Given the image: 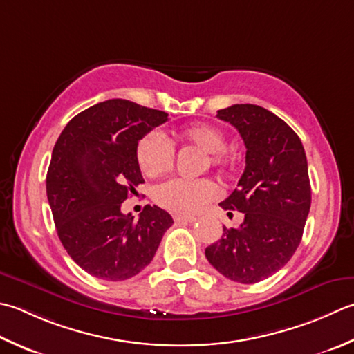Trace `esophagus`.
<instances>
[{"label":"esophagus","instance_id":"1","mask_svg":"<svg viewBox=\"0 0 354 354\" xmlns=\"http://www.w3.org/2000/svg\"><path fill=\"white\" fill-rule=\"evenodd\" d=\"M173 221L178 224H189V223H195L196 218L195 216H185V214H175L173 216Z\"/></svg>","mask_w":354,"mask_h":354}]
</instances>
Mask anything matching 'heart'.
Segmentation results:
<instances>
[{
    "label": "heart",
    "instance_id": "1",
    "mask_svg": "<svg viewBox=\"0 0 354 354\" xmlns=\"http://www.w3.org/2000/svg\"><path fill=\"white\" fill-rule=\"evenodd\" d=\"M178 136L207 151V159L210 164H225L227 158L223 151L225 149V136L219 129L207 124H196L183 129ZM173 156H175V149L162 131L150 130L138 141L136 161L144 175H161L171 165ZM216 184L207 178H170L158 184L153 190V199L158 205L179 214L198 213L216 198Z\"/></svg>",
    "mask_w": 354,
    "mask_h": 354
}]
</instances>
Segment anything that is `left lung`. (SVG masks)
<instances>
[{"instance_id":"obj_1","label":"left lung","mask_w":354,"mask_h":354,"mask_svg":"<svg viewBox=\"0 0 354 354\" xmlns=\"http://www.w3.org/2000/svg\"><path fill=\"white\" fill-rule=\"evenodd\" d=\"M245 144V170L219 205L244 213L238 228L205 248V258L227 279L256 283L292 259L310 212L311 187L304 145L279 116L254 104L218 110Z\"/></svg>"}]
</instances>
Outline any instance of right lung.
Segmentation results:
<instances>
[{
	"mask_svg": "<svg viewBox=\"0 0 354 354\" xmlns=\"http://www.w3.org/2000/svg\"><path fill=\"white\" fill-rule=\"evenodd\" d=\"M167 116L127 100H109L72 118L55 144L46 178L55 225L68 256L95 278H133L150 264L173 224L158 205H145L136 221L121 212L144 183L138 141Z\"/></svg>",
	"mask_w": 354,
	"mask_h": 354,
	"instance_id": "1",
	"label": "right lung"
}]
</instances>
